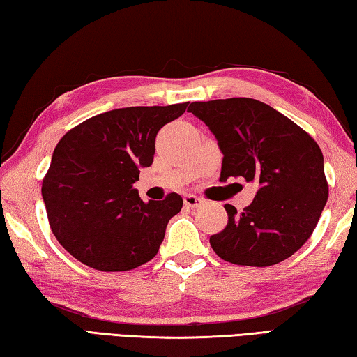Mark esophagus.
<instances>
[{"mask_svg":"<svg viewBox=\"0 0 357 357\" xmlns=\"http://www.w3.org/2000/svg\"><path fill=\"white\" fill-rule=\"evenodd\" d=\"M184 204L187 208H197V206H200V204H203V200L200 197L192 195V193H187V195H184Z\"/></svg>","mask_w":357,"mask_h":357,"instance_id":"1","label":"esophagus"}]
</instances>
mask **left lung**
<instances>
[{"mask_svg": "<svg viewBox=\"0 0 357 357\" xmlns=\"http://www.w3.org/2000/svg\"><path fill=\"white\" fill-rule=\"evenodd\" d=\"M223 154L220 181L244 178L258 185L249 206L225 204L228 223L209 238L222 259L241 266H273L312 236L329 197L323 153L317 142L263 102L249 98L192 102Z\"/></svg>", "mask_w": 357, "mask_h": 357, "instance_id": "left-lung-1", "label": "left lung"}]
</instances>
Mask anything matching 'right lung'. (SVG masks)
<instances>
[{
  "instance_id": "1",
  "label": "right lung",
  "mask_w": 357,
  "mask_h": 357,
  "mask_svg": "<svg viewBox=\"0 0 357 357\" xmlns=\"http://www.w3.org/2000/svg\"><path fill=\"white\" fill-rule=\"evenodd\" d=\"M187 105L118 108L83 121L59 140L42 198L53 234L78 261L118 273L157 255L183 198L173 192L143 203L132 184L140 168L153 164L157 132Z\"/></svg>"
}]
</instances>
